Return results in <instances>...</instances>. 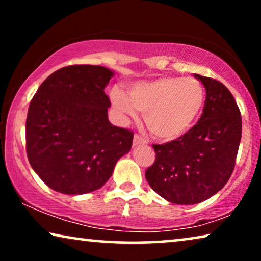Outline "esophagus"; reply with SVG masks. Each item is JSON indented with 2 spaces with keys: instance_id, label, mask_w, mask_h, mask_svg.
Returning a JSON list of instances; mask_svg holds the SVG:
<instances>
[{
  "instance_id": "esophagus-1",
  "label": "esophagus",
  "mask_w": 261,
  "mask_h": 261,
  "mask_svg": "<svg viewBox=\"0 0 261 261\" xmlns=\"http://www.w3.org/2000/svg\"><path fill=\"white\" fill-rule=\"evenodd\" d=\"M146 144H147V141H146V139L140 137V135H139V134H135V135H134L133 146H140V145H146Z\"/></svg>"
}]
</instances>
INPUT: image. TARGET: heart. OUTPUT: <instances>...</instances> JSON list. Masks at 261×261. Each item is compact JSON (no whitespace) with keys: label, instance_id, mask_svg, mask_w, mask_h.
<instances>
[{"label":"heart","instance_id":"heart-1","mask_svg":"<svg viewBox=\"0 0 261 261\" xmlns=\"http://www.w3.org/2000/svg\"><path fill=\"white\" fill-rule=\"evenodd\" d=\"M117 112L134 119L137 112L145 114V123L153 137L173 141L190 132L201 116L205 105L203 84L194 77L167 76L154 81L138 82L128 90L110 92Z\"/></svg>","mask_w":261,"mask_h":261}]
</instances>
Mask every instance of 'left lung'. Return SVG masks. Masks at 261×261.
Masks as SVG:
<instances>
[{"mask_svg":"<svg viewBox=\"0 0 261 261\" xmlns=\"http://www.w3.org/2000/svg\"><path fill=\"white\" fill-rule=\"evenodd\" d=\"M194 76L206 92L201 119L183 138L153 145L155 162L145 173L149 187L174 204H197L220 191L241 140V114L230 91L219 81Z\"/></svg>","mask_w":261,"mask_h":261,"instance_id":"8db88e82","label":"left lung"}]
</instances>
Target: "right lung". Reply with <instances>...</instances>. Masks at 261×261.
I'll use <instances>...</instances> for the list:
<instances>
[{
	"mask_svg": "<svg viewBox=\"0 0 261 261\" xmlns=\"http://www.w3.org/2000/svg\"><path fill=\"white\" fill-rule=\"evenodd\" d=\"M114 76L97 65H71L42 82L26 120V148L32 169L55 191L83 195L102 188L133 133L108 120L105 88Z\"/></svg>",
	"mask_w": 261,
	"mask_h": 261,
	"instance_id": "right-lung-1",
	"label": "right lung"
}]
</instances>
